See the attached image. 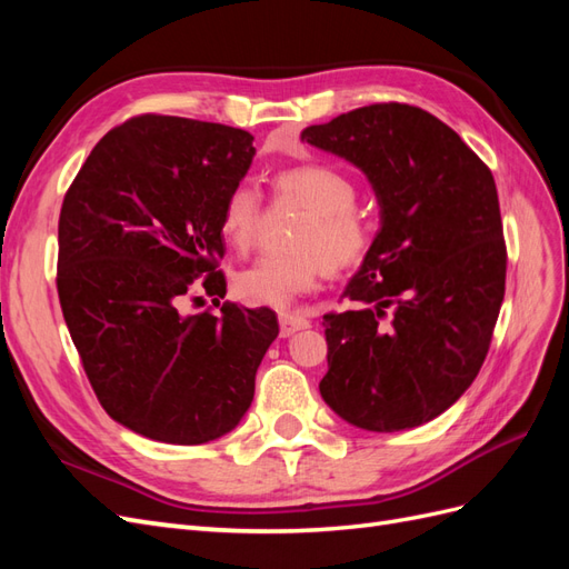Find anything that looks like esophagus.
Returning <instances> with one entry per match:
<instances>
[{
    "mask_svg": "<svg viewBox=\"0 0 569 569\" xmlns=\"http://www.w3.org/2000/svg\"><path fill=\"white\" fill-rule=\"evenodd\" d=\"M311 325L303 316L299 313H280V335L282 337H291L299 330H306V327Z\"/></svg>",
    "mask_w": 569,
    "mask_h": 569,
    "instance_id": "obj_1",
    "label": "esophagus"
}]
</instances>
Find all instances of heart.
<instances>
[{"instance_id":"heart-1","label":"heart","mask_w":569,"mask_h":569,"mask_svg":"<svg viewBox=\"0 0 569 569\" xmlns=\"http://www.w3.org/2000/svg\"><path fill=\"white\" fill-rule=\"evenodd\" d=\"M274 199L297 201L308 216L291 234L297 251L266 253L234 274L237 297L249 306L289 308L297 297L311 291L327 272H343L358 266L375 242V220L358 209V187L327 163L284 168L272 178ZM263 228V197L249 180L237 182L220 211V234L247 253L256 247Z\"/></svg>"}]
</instances>
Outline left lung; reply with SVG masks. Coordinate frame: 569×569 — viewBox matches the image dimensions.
Returning <instances> with one entry per match:
<instances>
[{
    "label": "left lung",
    "mask_w": 569,
    "mask_h": 569,
    "mask_svg": "<svg viewBox=\"0 0 569 569\" xmlns=\"http://www.w3.org/2000/svg\"><path fill=\"white\" fill-rule=\"evenodd\" d=\"M301 140L368 176L380 222L343 297L325 316L320 393L368 432L435 420L485 363L506 295L508 251L489 166L432 113L370 104Z\"/></svg>",
    "instance_id": "obj_1"
}]
</instances>
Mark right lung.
I'll use <instances>...</instances> for the list:
<instances>
[{
	"instance_id": "right-lung-1",
	"label": "right lung",
	"mask_w": 569,
	"mask_h": 569,
	"mask_svg": "<svg viewBox=\"0 0 569 569\" xmlns=\"http://www.w3.org/2000/svg\"><path fill=\"white\" fill-rule=\"evenodd\" d=\"M253 153L247 130L142 113L101 137L63 197V320L101 408L147 439L228 435L280 332L270 308L181 311L194 283L226 297L220 211Z\"/></svg>"
}]
</instances>
